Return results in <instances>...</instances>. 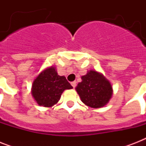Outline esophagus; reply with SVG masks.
<instances>
[{"label": "esophagus", "instance_id": "1", "mask_svg": "<svg viewBox=\"0 0 146 146\" xmlns=\"http://www.w3.org/2000/svg\"><path fill=\"white\" fill-rule=\"evenodd\" d=\"M71 85H72V86H73V88H75V87L76 86V81H73V82H71Z\"/></svg>", "mask_w": 146, "mask_h": 146}]
</instances>
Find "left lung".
<instances>
[{
  "mask_svg": "<svg viewBox=\"0 0 146 146\" xmlns=\"http://www.w3.org/2000/svg\"><path fill=\"white\" fill-rule=\"evenodd\" d=\"M76 90L82 102L93 108L104 107L112 96V87L104 76L96 71L90 70L82 76Z\"/></svg>",
  "mask_w": 146,
  "mask_h": 146,
  "instance_id": "left-lung-1",
  "label": "left lung"
}]
</instances>
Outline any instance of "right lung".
Masks as SVG:
<instances>
[{
	"mask_svg": "<svg viewBox=\"0 0 146 146\" xmlns=\"http://www.w3.org/2000/svg\"><path fill=\"white\" fill-rule=\"evenodd\" d=\"M73 89L65 76L57 74L50 66L38 76L33 84L32 94L39 105L51 107L58 102L65 89Z\"/></svg>",
	"mask_w": 146,
	"mask_h": 146,
	"instance_id": "right-lung-1",
	"label": "right lung"
}]
</instances>
